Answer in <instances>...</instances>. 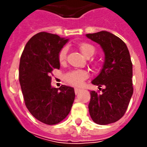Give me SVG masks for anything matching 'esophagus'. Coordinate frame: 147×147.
<instances>
[{"label":"esophagus","mask_w":147,"mask_h":147,"mask_svg":"<svg viewBox=\"0 0 147 147\" xmlns=\"http://www.w3.org/2000/svg\"><path fill=\"white\" fill-rule=\"evenodd\" d=\"M74 92H75V93L78 94L79 92H80V88H74Z\"/></svg>","instance_id":"obj_1"}]
</instances>
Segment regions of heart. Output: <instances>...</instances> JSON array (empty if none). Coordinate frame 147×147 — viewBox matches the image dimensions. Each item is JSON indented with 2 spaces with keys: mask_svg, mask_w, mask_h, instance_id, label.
I'll use <instances>...</instances> for the list:
<instances>
[{
  "mask_svg": "<svg viewBox=\"0 0 147 147\" xmlns=\"http://www.w3.org/2000/svg\"><path fill=\"white\" fill-rule=\"evenodd\" d=\"M79 50H80L81 53L88 58L93 55L95 53V47L89 43H81L79 45ZM66 54H67V49L66 48H63L60 51L59 54V60L60 63H63L65 60ZM88 77V74L87 71L79 69V70L72 71V72H69V74H67L65 76V79L67 82L72 85L80 86Z\"/></svg>",
  "mask_w": 147,
  "mask_h": 147,
  "instance_id": "heart-1",
  "label": "heart"
}]
</instances>
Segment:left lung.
<instances>
[{
    "mask_svg": "<svg viewBox=\"0 0 147 147\" xmlns=\"http://www.w3.org/2000/svg\"><path fill=\"white\" fill-rule=\"evenodd\" d=\"M98 43L105 54L104 64L92 83L104 86L102 93L91 91L88 109L96 123L105 125L118 121L127 110L133 93V64L126 44L107 31L86 34Z\"/></svg>",
    "mask_w": 147,
    "mask_h": 147,
    "instance_id": "8db88e82",
    "label": "left lung"
}]
</instances>
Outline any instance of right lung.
Segmentation results:
<instances>
[{"label": "right lung", "instance_id": "right-lung-1", "mask_svg": "<svg viewBox=\"0 0 147 147\" xmlns=\"http://www.w3.org/2000/svg\"><path fill=\"white\" fill-rule=\"evenodd\" d=\"M69 38L42 32L27 42L20 62V83L26 107L37 120L48 125L59 123L70 112L74 89L51 86L50 74L59 69V54Z\"/></svg>", "mask_w": 147, "mask_h": 147}]
</instances>
